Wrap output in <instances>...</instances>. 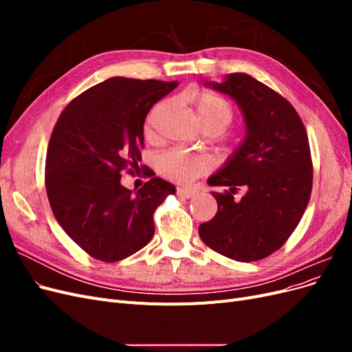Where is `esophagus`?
Returning <instances> with one entry per match:
<instances>
[{"label": "esophagus", "instance_id": "1", "mask_svg": "<svg viewBox=\"0 0 352 352\" xmlns=\"http://www.w3.org/2000/svg\"><path fill=\"white\" fill-rule=\"evenodd\" d=\"M176 192L179 197L182 198H192L195 195V189H190V188H177Z\"/></svg>", "mask_w": 352, "mask_h": 352}]
</instances>
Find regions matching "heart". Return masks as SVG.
I'll return each mask as SVG.
<instances>
[{"mask_svg":"<svg viewBox=\"0 0 352 352\" xmlns=\"http://www.w3.org/2000/svg\"><path fill=\"white\" fill-rule=\"evenodd\" d=\"M195 107L199 119L204 124L206 131L223 132L235 119V110L232 104L212 92H198L194 97ZM160 109V105L151 110L145 122V133L153 135L154 117ZM158 168L167 179L176 184H188L195 177L210 172L212 167L211 158L206 154L186 153L184 150H170L158 157Z\"/></svg>","mask_w":352,"mask_h":352,"instance_id":"1","label":"heart"}]
</instances>
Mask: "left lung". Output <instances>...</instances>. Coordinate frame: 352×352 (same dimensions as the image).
I'll return each mask as SVG.
<instances>
[{
    "label": "left lung",
    "instance_id": "obj_1",
    "mask_svg": "<svg viewBox=\"0 0 352 352\" xmlns=\"http://www.w3.org/2000/svg\"><path fill=\"white\" fill-rule=\"evenodd\" d=\"M207 87L236 100L247 138L220 172L208 179L217 212L198 232L207 247L241 263L278 251L300 223L313 189V162L305 126L292 104L247 73H230ZM238 186L248 194L235 201Z\"/></svg>",
    "mask_w": 352,
    "mask_h": 352
}]
</instances>
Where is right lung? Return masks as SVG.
I'll return each instance as SVG.
<instances>
[{
  "label": "right lung",
  "instance_id": "add662e5",
  "mask_svg": "<svg viewBox=\"0 0 352 352\" xmlns=\"http://www.w3.org/2000/svg\"><path fill=\"white\" fill-rule=\"evenodd\" d=\"M177 82L110 78L63 110L52 129L45 188L52 214L91 257L120 261L154 235V211L175 186L150 175L132 194L122 172L140 168L144 122Z\"/></svg>",
  "mask_w": 352,
  "mask_h": 352
}]
</instances>
